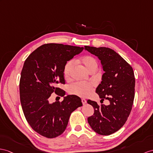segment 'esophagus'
<instances>
[{"label":"esophagus","instance_id":"34e87169","mask_svg":"<svg viewBox=\"0 0 153 153\" xmlns=\"http://www.w3.org/2000/svg\"><path fill=\"white\" fill-rule=\"evenodd\" d=\"M86 100H85V99H82V104H83V105H85V103H86Z\"/></svg>","mask_w":153,"mask_h":153}]
</instances>
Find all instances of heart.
<instances>
[{
    "label": "heart",
    "instance_id": "b5f03b06",
    "mask_svg": "<svg viewBox=\"0 0 153 153\" xmlns=\"http://www.w3.org/2000/svg\"><path fill=\"white\" fill-rule=\"evenodd\" d=\"M80 62L82 64L89 72L97 69L98 64L96 59L90 56H85L80 59ZM74 62L69 61L67 63L64 67V74L65 79H68L73 71ZM94 84L91 82H78L74 83L69 88V91L73 94H75L81 97H86L90 94Z\"/></svg>",
    "mask_w": 153,
    "mask_h": 153
}]
</instances>
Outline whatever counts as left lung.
I'll use <instances>...</instances> for the list:
<instances>
[{
  "mask_svg": "<svg viewBox=\"0 0 153 153\" xmlns=\"http://www.w3.org/2000/svg\"><path fill=\"white\" fill-rule=\"evenodd\" d=\"M84 49L100 60L105 73L96 89L101 100L108 99L110 105H101L91 100L88 103L94 114L88 118L91 128L99 134L110 135L124 125L133 105L135 78L132 68L116 52L106 47L85 46Z\"/></svg>",
  "mask_w": 153,
  "mask_h": 153,
  "instance_id": "8db88e82",
  "label": "left lung"
}]
</instances>
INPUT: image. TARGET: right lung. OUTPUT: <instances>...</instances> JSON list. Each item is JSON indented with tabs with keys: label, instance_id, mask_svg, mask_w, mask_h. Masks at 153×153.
<instances>
[{
	"label": "right lung",
	"instance_id": "1",
	"mask_svg": "<svg viewBox=\"0 0 153 153\" xmlns=\"http://www.w3.org/2000/svg\"><path fill=\"white\" fill-rule=\"evenodd\" d=\"M83 49L68 45L44 44L25 60L19 82L21 104L28 124L40 135L48 138L61 135L71 114L82 106L81 99L74 95L53 103L49 102L48 98L54 92L65 95V91L58 87L65 83L64 67Z\"/></svg>",
	"mask_w": 153,
	"mask_h": 153
}]
</instances>
